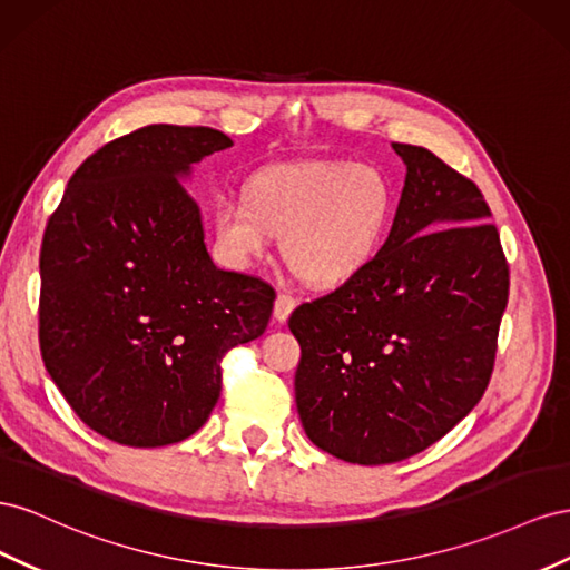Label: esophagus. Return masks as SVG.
<instances>
[{
    "mask_svg": "<svg viewBox=\"0 0 570 570\" xmlns=\"http://www.w3.org/2000/svg\"><path fill=\"white\" fill-rule=\"evenodd\" d=\"M298 305V301L294 298V296H288V294H279L276 296V301H274V317L279 320V322H286L288 320V315L294 313V307Z\"/></svg>",
    "mask_w": 570,
    "mask_h": 570,
    "instance_id": "1",
    "label": "esophagus"
}]
</instances>
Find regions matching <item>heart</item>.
<instances>
[{"label":"heart","instance_id":"heart-1","mask_svg":"<svg viewBox=\"0 0 570 570\" xmlns=\"http://www.w3.org/2000/svg\"><path fill=\"white\" fill-rule=\"evenodd\" d=\"M394 188L382 169L348 161H301L255 174L246 198L222 195L213 234L222 255L248 267L284 234L288 267L315 286H334L361 272L386 236Z\"/></svg>","mask_w":570,"mask_h":570}]
</instances>
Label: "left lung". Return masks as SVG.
I'll list each match as a JSON object with an SVG mask.
<instances>
[{"label": "left lung", "mask_w": 570, "mask_h": 570, "mask_svg": "<svg viewBox=\"0 0 570 570\" xmlns=\"http://www.w3.org/2000/svg\"><path fill=\"white\" fill-rule=\"evenodd\" d=\"M392 148L405 184L386 243L288 317L303 430L361 465L411 459L475 409L509 301V265L480 188L425 148Z\"/></svg>", "instance_id": "8db88e82"}]
</instances>
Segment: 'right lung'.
Instances as JSON below:
<instances>
[{
	"label": "right lung",
	"mask_w": 570,
	"mask_h": 570,
	"mask_svg": "<svg viewBox=\"0 0 570 570\" xmlns=\"http://www.w3.org/2000/svg\"><path fill=\"white\" fill-rule=\"evenodd\" d=\"M207 126L153 124L107 142L71 176L40 250V351L90 430L124 446L198 432L222 357L267 330L274 288L219 269L190 165L232 148Z\"/></svg>",
	"instance_id": "1"
}]
</instances>
